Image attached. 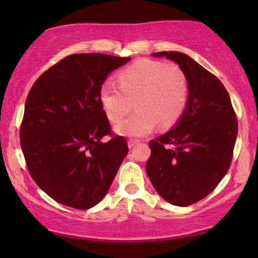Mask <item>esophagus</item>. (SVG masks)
<instances>
[{"instance_id":"esophagus-1","label":"esophagus","mask_w":258,"mask_h":258,"mask_svg":"<svg viewBox=\"0 0 258 258\" xmlns=\"http://www.w3.org/2000/svg\"><path fill=\"white\" fill-rule=\"evenodd\" d=\"M140 142V140H136V139H130L129 141H128V146H129V148H132V147H134V146H136L137 143Z\"/></svg>"}]
</instances>
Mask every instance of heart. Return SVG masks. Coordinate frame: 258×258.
I'll return each instance as SVG.
<instances>
[{
  "mask_svg": "<svg viewBox=\"0 0 258 258\" xmlns=\"http://www.w3.org/2000/svg\"><path fill=\"white\" fill-rule=\"evenodd\" d=\"M117 81L119 86L102 84L100 101L112 123L124 117L135 101L136 112L115 126L121 135L144 136L157 124L168 129L182 117L188 103L189 84L178 66L142 58L121 70Z\"/></svg>",
  "mask_w": 258,
  "mask_h": 258,
  "instance_id": "b5f03b06",
  "label": "heart"
}]
</instances>
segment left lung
Returning <instances> with one entry per match:
<instances>
[{
    "mask_svg": "<svg viewBox=\"0 0 258 258\" xmlns=\"http://www.w3.org/2000/svg\"><path fill=\"white\" fill-rule=\"evenodd\" d=\"M172 59L189 84L185 110L175 128L151 140L147 174L167 202L186 207L209 195L230 167L237 118L216 76L178 51L154 52Z\"/></svg>",
    "mask_w": 258,
    "mask_h": 258,
    "instance_id": "8db88e82",
    "label": "left lung"
}]
</instances>
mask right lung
I'll use <instances>...</instances> for the list:
<instances>
[{"label":"right lung","instance_id":"right-lung-1","mask_svg":"<svg viewBox=\"0 0 258 258\" xmlns=\"http://www.w3.org/2000/svg\"><path fill=\"white\" fill-rule=\"evenodd\" d=\"M130 57L74 54L42 74L28 94L20 143L29 174L63 206L90 209L108 192L128 154L111 132L100 88ZM104 136L112 139L103 143Z\"/></svg>","mask_w":258,"mask_h":258}]
</instances>
